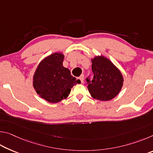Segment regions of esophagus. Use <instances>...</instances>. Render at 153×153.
Masks as SVG:
<instances>
[{"instance_id":"1","label":"esophagus","mask_w":153,"mask_h":153,"mask_svg":"<svg viewBox=\"0 0 153 153\" xmlns=\"http://www.w3.org/2000/svg\"><path fill=\"white\" fill-rule=\"evenodd\" d=\"M79 79L80 81H81L82 83H84V75H81V76H80V77H79Z\"/></svg>"}]
</instances>
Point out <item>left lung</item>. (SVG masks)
<instances>
[{"mask_svg": "<svg viewBox=\"0 0 153 153\" xmlns=\"http://www.w3.org/2000/svg\"><path fill=\"white\" fill-rule=\"evenodd\" d=\"M91 80L86 77L88 89L95 99L107 101L115 97L123 86V76L120 70L105 56L92 59Z\"/></svg>", "mask_w": 153, "mask_h": 153, "instance_id": "obj_1", "label": "left lung"}]
</instances>
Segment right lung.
Segmentation results:
<instances>
[{
    "instance_id": "1",
    "label": "right lung",
    "mask_w": 153,
    "mask_h": 153,
    "mask_svg": "<svg viewBox=\"0 0 153 153\" xmlns=\"http://www.w3.org/2000/svg\"><path fill=\"white\" fill-rule=\"evenodd\" d=\"M64 55L54 53L40 62L33 76L36 92L51 103L60 102L68 97L71 88L80 81L63 66Z\"/></svg>"
}]
</instances>
